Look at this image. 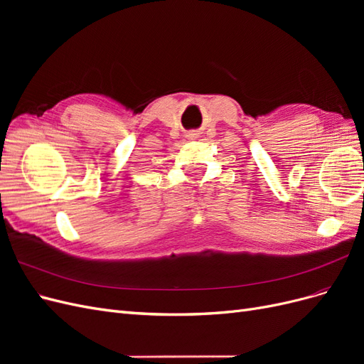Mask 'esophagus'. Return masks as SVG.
Instances as JSON below:
<instances>
[{
	"label": "esophagus",
	"mask_w": 364,
	"mask_h": 364,
	"mask_svg": "<svg viewBox=\"0 0 364 364\" xmlns=\"http://www.w3.org/2000/svg\"><path fill=\"white\" fill-rule=\"evenodd\" d=\"M186 138H188V139H196V138H199V134H196V132H191V134L186 135Z\"/></svg>",
	"instance_id": "1"
}]
</instances>
